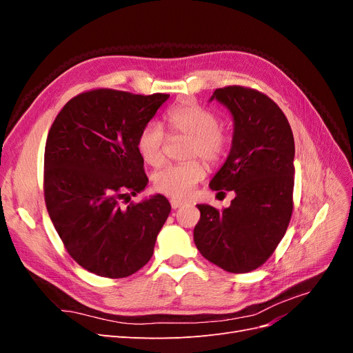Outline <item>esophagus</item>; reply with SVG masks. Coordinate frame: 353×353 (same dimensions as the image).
<instances>
[{
  "instance_id": "34e87169",
  "label": "esophagus",
  "mask_w": 353,
  "mask_h": 353,
  "mask_svg": "<svg viewBox=\"0 0 353 353\" xmlns=\"http://www.w3.org/2000/svg\"><path fill=\"white\" fill-rule=\"evenodd\" d=\"M183 205H184V201H181V200H176V199L170 200V206H172V209H179Z\"/></svg>"
}]
</instances>
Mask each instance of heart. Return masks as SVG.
<instances>
[{"label":"heart","instance_id":"obj_1","mask_svg":"<svg viewBox=\"0 0 353 353\" xmlns=\"http://www.w3.org/2000/svg\"><path fill=\"white\" fill-rule=\"evenodd\" d=\"M166 122L172 132L190 137L187 157H201L208 163H219L230 147V134L219 126L216 113L196 103L178 104L166 113ZM165 131L157 122H147L137 138V150L147 165L159 166L163 162ZM206 176V166L200 160L179 165H168L153 176L156 191L174 199H185L196 184Z\"/></svg>","mask_w":353,"mask_h":353}]
</instances>
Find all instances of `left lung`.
<instances>
[{
    "mask_svg": "<svg viewBox=\"0 0 353 353\" xmlns=\"http://www.w3.org/2000/svg\"><path fill=\"white\" fill-rule=\"evenodd\" d=\"M232 114V145L209 187L234 191L227 209L197 205L194 243L209 262L232 274L259 268L284 237L293 213L294 138L268 95L231 85L212 99Z\"/></svg>",
    "mask_w": 353,
    "mask_h": 353,
    "instance_id": "1",
    "label": "left lung"
}]
</instances>
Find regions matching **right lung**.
<instances>
[{
    "mask_svg": "<svg viewBox=\"0 0 353 353\" xmlns=\"http://www.w3.org/2000/svg\"><path fill=\"white\" fill-rule=\"evenodd\" d=\"M168 99L159 92L91 90L69 100L50 128L44 154L48 215L73 261L95 275L123 279L153 256L170 212L168 199L156 194L122 203L148 183L137 138Z\"/></svg>",
    "mask_w": 353,
    "mask_h": 353,
    "instance_id": "add662e5",
    "label": "right lung"
}]
</instances>
